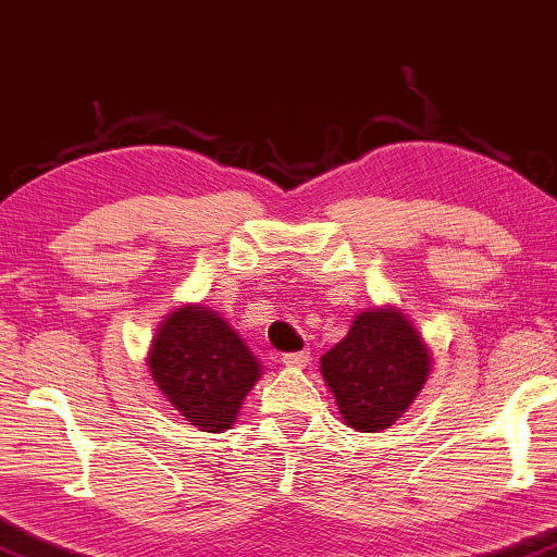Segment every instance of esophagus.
Segmentation results:
<instances>
[{
  "label": "esophagus",
  "mask_w": 557,
  "mask_h": 557,
  "mask_svg": "<svg viewBox=\"0 0 557 557\" xmlns=\"http://www.w3.org/2000/svg\"><path fill=\"white\" fill-rule=\"evenodd\" d=\"M309 359H311V351L309 349L292 351V354H284V357H281V361H284V367H288V369H304L306 364H309Z\"/></svg>",
  "instance_id": "1"
}]
</instances>
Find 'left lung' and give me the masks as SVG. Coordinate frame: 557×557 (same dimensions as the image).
<instances>
[{
	"instance_id": "1",
	"label": "left lung",
	"mask_w": 557,
	"mask_h": 557,
	"mask_svg": "<svg viewBox=\"0 0 557 557\" xmlns=\"http://www.w3.org/2000/svg\"><path fill=\"white\" fill-rule=\"evenodd\" d=\"M344 424L382 432L412 407L432 372V349L397 306H372L319 361Z\"/></svg>"
}]
</instances>
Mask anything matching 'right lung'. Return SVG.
I'll return each mask as SVG.
<instances>
[{"instance_id": "1", "label": "right lung", "mask_w": 557, "mask_h": 557, "mask_svg": "<svg viewBox=\"0 0 557 557\" xmlns=\"http://www.w3.org/2000/svg\"><path fill=\"white\" fill-rule=\"evenodd\" d=\"M145 364L163 397L200 432L231 430L263 374L236 329L203 304H185L160 321Z\"/></svg>"}]
</instances>
